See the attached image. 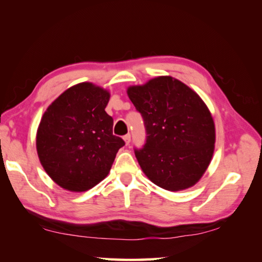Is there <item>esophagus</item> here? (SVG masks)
<instances>
[{
  "mask_svg": "<svg viewBox=\"0 0 262 262\" xmlns=\"http://www.w3.org/2000/svg\"><path fill=\"white\" fill-rule=\"evenodd\" d=\"M124 143H125V145L127 146L128 144H130V141H131V136L130 135H126V136H124Z\"/></svg>",
  "mask_w": 262,
  "mask_h": 262,
  "instance_id": "1",
  "label": "esophagus"
}]
</instances>
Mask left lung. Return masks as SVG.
<instances>
[{
    "mask_svg": "<svg viewBox=\"0 0 262 262\" xmlns=\"http://www.w3.org/2000/svg\"><path fill=\"white\" fill-rule=\"evenodd\" d=\"M126 93L144 118L147 139L136 158L148 180L171 192L194 186L215 148V123L196 92L171 76L128 86Z\"/></svg>",
    "mask_w": 262,
    "mask_h": 262,
    "instance_id": "8db88e82",
    "label": "left lung"
}]
</instances>
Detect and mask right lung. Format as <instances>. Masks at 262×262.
Returning <instances> with one entry per match:
<instances>
[{"label": "right lung", "instance_id": "obj_1", "mask_svg": "<svg viewBox=\"0 0 262 262\" xmlns=\"http://www.w3.org/2000/svg\"><path fill=\"white\" fill-rule=\"evenodd\" d=\"M110 92L84 81L48 105L36 130L41 166L62 189L85 192L103 181L124 141L105 113Z\"/></svg>", "mask_w": 262, "mask_h": 262}]
</instances>
